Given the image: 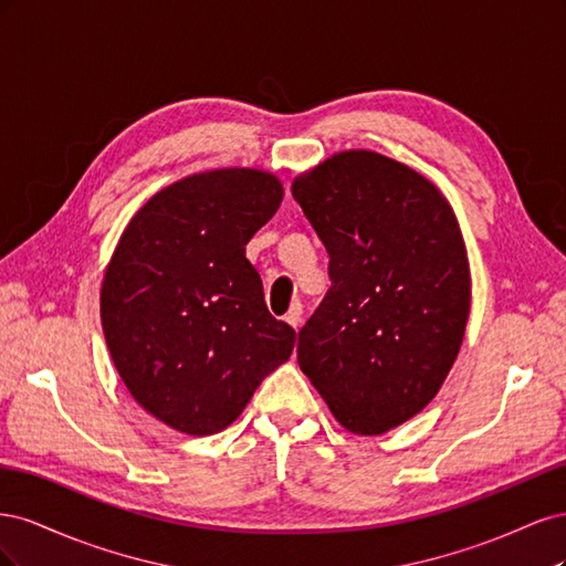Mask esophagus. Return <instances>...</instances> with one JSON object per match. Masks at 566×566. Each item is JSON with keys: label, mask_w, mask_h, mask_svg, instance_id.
I'll use <instances>...</instances> for the list:
<instances>
[{"label": "esophagus", "mask_w": 566, "mask_h": 566, "mask_svg": "<svg viewBox=\"0 0 566 566\" xmlns=\"http://www.w3.org/2000/svg\"><path fill=\"white\" fill-rule=\"evenodd\" d=\"M285 323L293 325L295 331L300 328V323H302V304H300V302L290 304V310H287V314H285Z\"/></svg>", "instance_id": "34e87169"}]
</instances>
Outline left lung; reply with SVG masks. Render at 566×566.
<instances>
[{"label":"left lung","instance_id":"obj_1","mask_svg":"<svg viewBox=\"0 0 566 566\" xmlns=\"http://www.w3.org/2000/svg\"><path fill=\"white\" fill-rule=\"evenodd\" d=\"M331 254L297 361L335 420L378 437L430 403L470 316V260L439 188L382 153L339 150L293 181Z\"/></svg>","mask_w":566,"mask_h":566}]
</instances>
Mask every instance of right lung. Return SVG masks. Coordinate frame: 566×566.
<instances>
[{
    "mask_svg": "<svg viewBox=\"0 0 566 566\" xmlns=\"http://www.w3.org/2000/svg\"><path fill=\"white\" fill-rule=\"evenodd\" d=\"M283 200L256 167L188 175L129 219L101 283L113 364L146 413L191 437L217 434L283 366L295 331L264 304L245 245Z\"/></svg>",
    "mask_w": 566,
    "mask_h": 566,
    "instance_id": "right-lung-1",
    "label": "right lung"
}]
</instances>
